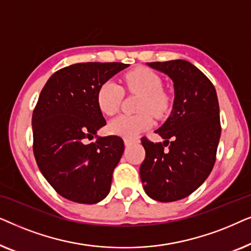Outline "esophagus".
Masks as SVG:
<instances>
[{"label":"esophagus","instance_id":"esophagus-1","mask_svg":"<svg viewBox=\"0 0 251 251\" xmlns=\"http://www.w3.org/2000/svg\"><path fill=\"white\" fill-rule=\"evenodd\" d=\"M130 144H131V142H130L129 139H125V145H126V146H129Z\"/></svg>","mask_w":251,"mask_h":251}]
</instances>
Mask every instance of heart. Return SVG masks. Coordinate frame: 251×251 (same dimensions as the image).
I'll return each mask as SVG.
<instances>
[{
  "label": "heart",
  "mask_w": 251,
  "mask_h": 251,
  "mask_svg": "<svg viewBox=\"0 0 251 251\" xmlns=\"http://www.w3.org/2000/svg\"><path fill=\"white\" fill-rule=\"evenodd\" d=\"M123 83L131 94L140 95L136 115L122 114L108 123L113 135L135 138L153 125V118H163L171 108V98L162 89V80L155 72L146 67H138L125 75ZM123 99V89L114 81H106L97 91V105L105 115H114L119 111Z\"/></svg>",
  "instance_id": "1"
}]
</instances>
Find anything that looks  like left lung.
<instances>
[{
	"instance_id": "1",
	"label": "left lung",
	"mask_w": 251,
	"mask_h": 251,
	"mask_svg": "<svg viewBox=\"0 0 251 251\" xmlns=\"http://www.w3.org/2000/svg\"><path fill=\"white\" fill-rule=\"evenodd\" d=\"M147 65L173 80L175 99L170 116L155 131L164 142L142 138L146 155L140 179L150 198L173 202L193 193L214 168L222 131L218 98L211 81L190 61Z\"/></svg>"
}]
</instances>
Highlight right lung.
I'll return each mask as SVG.
<instances>
[{
	"instance_id": "add662e5",
	"label": "right lung",
	"mask_w": 251,
	"mask_h": 251,
	"mask_svg": "<svg viewBox=\"0 0 251 251\" xmlns=\"http://www.w3.org/2000/svg\"><path fill=\"white\" fill-rule=\"evenodd\" d=\"M128 66L71 65L51 75L41 91L32 118L34 156L48 183L67 200L94 204L109 193L125 143L119 136H97L106 125L97 91Z\"/></svg>"
}]
</instances>
